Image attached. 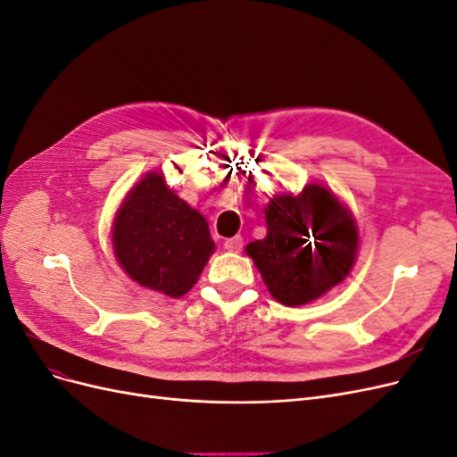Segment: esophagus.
<instances>
[{"label":"esophagus","mask_w":457,"mask_h":457,"mask_svg":"<svg viewBox=\"0 0 457 457\" xmlns=\"http://www.w3.org/2000/svg\"><path fill=\"white\" fill-rule=\"evenodd\" d=\"M223 245H225V250H227V252H242V247H244V238H242V237L227 238Z\"/></svg>","instance_id":"esophagus-1"}]
</instances>
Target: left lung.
<instances>
[{
    "instance_id": "left-lung-1",
    "label": "left lung",
    "mask_w": 457,
    "mask_h": 457,
    "mask_svg": "<svg viewBox=\"0 0 457 457\" xmlns=\"http://www.w3.org/2000/svg\"><path fill=\"white\" fill-rule=\"evenodd\" d=\"M267 237L245 245L270 295L287 307L305 305L337 286L354 265V219L326 187L299 196H274L265 210Z\"/></svg>"
}]
</instances>
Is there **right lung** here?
<instances>
[{
    "instance_id": "1",
    "label": "right lung",
    "mask_w": 457,
    "mask_h": 457,
    "mask_svg": "<svg viewBox=\"0 0 457 457\" xmlns=\"http://www.w3.org/2000/svg\"><path fill=\"white\" fill-rule=\"evenodd\" d=\"M114 253L135 282L181 297L198 282L215 244L204 215L148 173L114 219Z\"/></svg>"
}]
</instances>
